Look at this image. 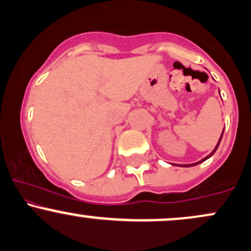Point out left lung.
<instances>
[{"label": "left lung", "instance_id": "left-lung-1", "mask_svg": "<svg viewBox=\"0 0 251 251\" xmlns=\"http://www.w3.org/2000/svg\"><path fill=\"white\" fill-rule=\"evenodd\" d=\"M223 132H224V129H223ZM222 137H223V133H222V135H221V138H220V140H218L217 145H216V148H215V150H214V151H212V152H211V153H210L209 155H206V157H205V158H204V159H201V162H198V163H195V164H189V165H180V166H184V168H189V166H194V165H197V164H200V163H201V162H204V160H206V159H208V158H210V157H211V155H212V154H214V153H215V152H216V150H217V148H218V145H220V143H221V140H222Z\"/></svg>", "mask_w": 251, "mask_h": 251}]
</instances>
